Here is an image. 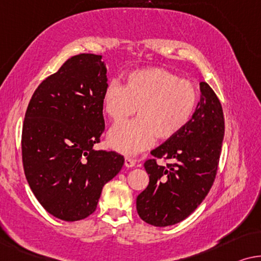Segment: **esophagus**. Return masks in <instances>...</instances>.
I'll return each mask as SVG.
<instances>
[{"instance_id":"esophagus-1","label":"esophagus","mask_w":261,"mask_h":261,"mask_svg":"<svg viewBox=\"0 0 261 261\" xmlns=\"http://www.w3.org/2000/svg\"><path fill=\"white\" fill-rule=\"evenodd\" d=\"M135 166H136V161L130 159V157H126V159H125V167L134 168Z\"/></svg>"}]
</instances>
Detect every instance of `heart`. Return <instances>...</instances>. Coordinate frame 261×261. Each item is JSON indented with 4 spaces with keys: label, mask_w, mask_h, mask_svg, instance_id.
<instances>
[{
    "label": "heart",
    "mask_w": 261,
    "mask_h": 261,
    "mask_svg": "<svg viewBox=\"0 0 261 261\" xmlns=\"http://www.w3.org/2000/svg\"><path fill=\"white\" fill-rule=\"evenodd\" d=\"M199 91L192 82L160 67L129 73L125 86L111 80L102 94V105L115 122L137 109L138 118L119 122L110 129V146L125 155L150 148L155 138L168 139L178 134L192 118Z\"/></svg>",
    "instance_id": "b5f03b06"
}]
</instances>
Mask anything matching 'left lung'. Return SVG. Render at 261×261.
<instances>
[{
    "label": "left lung",
    "mask_w": 261,
    "mask_h": 261,
    "mask_svg": "<svg viewBox=\"0 0 261 261\" xmlns=\"http://www.w3.org/2000/svg\"><path fill=\"white\" fill-rule=\"evenodd\" d=\"M200 100L183 129L151 151L170 160L166 167L145 161L149 185L136 201L143 221L156 227L181 222L207 196L221 153L225 119L221 102L207 83H200Z\"/></svg>",
    "instance_id": "8db88e82"
}]
</instances>
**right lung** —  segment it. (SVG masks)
Segmentation results:
<instances>
[{
	"label": "right lung",
	"instance_id": "add662e5",
	"mask_svg": "<svg viewBox=\"0 0 261 261\" xmlns=\"http://www.w3.org/2000/svg\"><path fill=\"white\" fill-rule=\"evenodd\" d=\"M106 72L101 56L69 58L40 84L25 111V178L42 207L64 221L92 214L102 187L124 164L119 153L93 149L105 129Z\"/></svg>",
	"mask_w": 261,
	"mask_h": 261
}]
</instances>
